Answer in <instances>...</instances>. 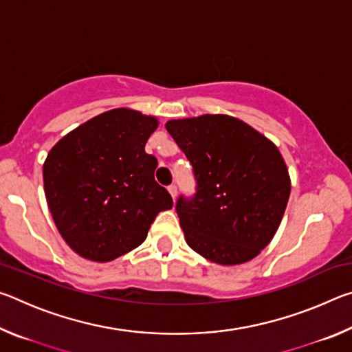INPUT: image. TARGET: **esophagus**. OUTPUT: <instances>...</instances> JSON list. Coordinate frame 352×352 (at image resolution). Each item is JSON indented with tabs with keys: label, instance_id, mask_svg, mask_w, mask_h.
I'll use <instances>...</instances> for the list:
<instances>
[{
	"label": "esophagus",
	"instance_id": "34e87169",
	"mask_svg": "<svg viewBox=\"0 0 352 352\" xmlns=\"http://www.w3.org/2000/svg\"><path fill=\"white\" fill-rule=\"evenodd\" d=\"M168 190L170 192L172 199H175V197H177V186H175V184H169V186H168Z\"/></svg>",
	"mask_w": 352,
	"mask_h": 352
}]
</instances>
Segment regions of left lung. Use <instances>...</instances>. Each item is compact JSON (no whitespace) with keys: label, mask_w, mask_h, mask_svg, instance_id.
I'll return each instance as SVG.
<instances>
[{"label":"left lung","mask_w":352,"mask_h":352,"mask_svg":"<svg viewBox=\"0 0 352 352\" xmlns=\"http://www.w3.org/2000/svg\"><path fill=\"white\" fill-rule=\"evenodd\" d=\"M166 129L195 178L194 195L175 204L188 245L220 265L253 259L275 236L290 195L278 147L226 115L174 119Z\"/></svg>","instance_id":"1"}]
</instances>
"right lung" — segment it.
I'll return each mask as SVG.
<instances>
[{"label": "right lung", "instance_id": "1", "mask_svg": "<svg viewBox=\"0 0 352 352\" xmlns=\"http://www.w3.org/2000/svg\"><path fill=\"white\" fill-rule=\"evenodd\" d=\"M158 121L115 109L90 119L47 153L43 183L58 233L82 258L109 262L141 245L168 189L155 182L158 160L146 142Z\"/></svg>", "mask_w": 352, "mask_h": 352}]
</instances>
